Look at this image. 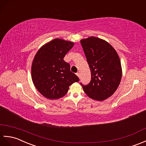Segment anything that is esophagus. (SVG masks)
Returning <instances> with one entry per match:
<instances>
[{
  "instance_id": "34e87169",
  "label": "esophagus",
  "mask_w": 146,
  "mask_h": 146,
  "mask_svg": "<svg viewBox=\"0 0 146 146\" xmlns=\"http://www.w3.org/2000/svg\"><path fill=\"white\" fill-rule=\"evenodd\" d=\"M76 74H77V76H78L79 77H80V72H77Z\"/></svg>"
}]
</instances>
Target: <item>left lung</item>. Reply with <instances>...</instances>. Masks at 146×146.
<instances>
[{"label": "left lung", "mask_w": 146, "mask_h": 146, "mask_svg": "<svg viewBox=\"0 0 146 146\" xmlns=\"http://www.w3.org/2000/svg\"><path fill=\"white\" fill-rule=\"evenodd\" d=\"M91 72L89 84H81L90 98L102 101L117 90L122 78L119 57L113 47L106 40L96 37L80 40Z\"/></svg>", "instance_id": "1"}]
</instances>
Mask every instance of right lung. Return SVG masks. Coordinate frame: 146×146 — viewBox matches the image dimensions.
Wrapping results in <instances>:
<instances>
[{
	"mask_svg": "<svg viewBox=\"0 0 146 146\" xmlns=\"http://www.w3.org/2000/svg\"><path fill=\"white\" fill-rule=\"evenodd\" d=\"M74 43L55 38L42 46L32 64V79L35 88L45 98L57 99L66 94L69 86L79 79L64 60Z\"/></svg>",
	"mask_w": 146,
	"mask_h": 146,
	"instance_id": "1",
	"label": "right lung"
}]
</instances>
